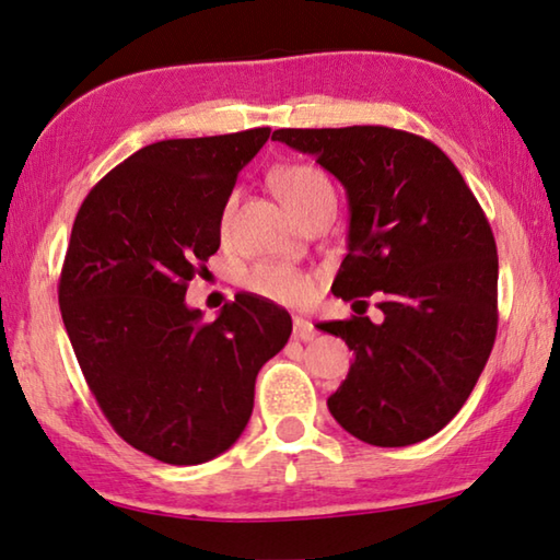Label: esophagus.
<instances>
[{"mask_svg":"<svg viewBox=\"0 0 560 560\" xmlns=\"http://www.w3.org/2000/svg\"><path fill=\"white\" fill-rule=\"evenodd\" d=\"M316 334H318V330L314 328V324H311V320L301 318V316L293 318V338H299V340H314Z\"/></svg>","mask_w":560,"mask_h":560,"instance_id":"1","label":"esophagus"}]
</instances>
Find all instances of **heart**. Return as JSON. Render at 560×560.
Instances as JSON below:
<instances>
[{
	"label": "heart",
	"mask_w": 560,
	"mask_h": 560,
	"mask_svg": "<svg viewBox=\"0 0 560 560\" xmlns=\"http://www.w3.org/2000/svg\"><path fill=\"white\" fill-rule=\"evenodd\" d=\"M271 185L289 210L301 217L318 202L336 200L334 187L320 170L311 165H283L273 170ZM232 214V202L224 207L222 226ZM244 287L273 303H303L314 293V279L306 271L283 267V264H259L244 277Z\"/></svg>",
	"instance_id": "1"
}]
</instances>
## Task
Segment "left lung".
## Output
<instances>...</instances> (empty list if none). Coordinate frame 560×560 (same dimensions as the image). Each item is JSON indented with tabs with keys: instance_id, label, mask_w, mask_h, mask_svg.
I'll use <instances>...</instances> for the list:
<instances>
[{
	"instance_id": "obj_1",
	"label": "left lung",
	"mask_w": 560,
	"mask_h": 560,
	"mask_svg": "<svg viewBox=\"0 0 560 560\" xmlns=\"http://www.w3.org/2000/svg\"><path fill=\"white\" fill-rule=\"evenodd\" d=\"M271 140L314 155L346 187L336 296L383 299V324H318L355 355L330 415L375 447L432 438L467 402L497 338L499 259L477 197L438 145L405 130L281 128Z\"/></svg>"
}]
</instances>
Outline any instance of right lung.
Listing matches in <instances>:
<instances>
[{
  "label": "right lung",
  "instance_id": "right-lung-1",
  "mask_svg": "<svg viewBox=\"0 0 560 560\" xmlns=\"http://www.w3.org/2000/svg\"><path fill=\"white\" fill-rule=\"evenodd\" d=\"M269 128L140 148L75 214L59 306L83 377L130 447L202 464L240 440L261 365L287 346L291 316L236 293L214 320L185 303L220 249L236 175Z\"/></svg>",
  "mask_w": 560,
  "mask_h": 560
}]
</instances>
